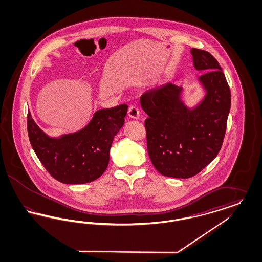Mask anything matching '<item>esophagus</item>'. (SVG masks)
Here are the masks:
<instances>
[{
	"instance_id": "34e87169",
	"label": "esophagus",
	"mask_w": 262,
	"mask_h": 262,
	"mask_svg": "<svg viewBox=\"0 0 262 262\" xmlns=\"http://www.w3.org/2000/svg\"><path fill=\"white\" fill-rule=\"evenodd\" d=\"M127 114H128L129 118H132V119H136V120H137V119L139 118V110L137 109V107H135V106H132V107L128 108Z\"/></svg>"
}]
</instances>
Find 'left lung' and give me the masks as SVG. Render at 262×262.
<instances>
[{
    "mask_svg": "<svg viewBox=\"0 0 262 262\" xmlns=\"http://www.w3.org/2000/svg\"><path fill=\"white\" fill-rule=\"evenodd\" d=\"M204 96L193 107L186 104L184 88L167 84L144 93L140 105L145 120L147 149L155 169L166 177L187 179L199 174L221 149L231 92L217 60L206 51L190 50Z\"/></svg>",
    "mask_w": 262,
    "mask_h": 262,
    "instance_id": "8db88e82",
    "label": "left lung"
}]
</instances>
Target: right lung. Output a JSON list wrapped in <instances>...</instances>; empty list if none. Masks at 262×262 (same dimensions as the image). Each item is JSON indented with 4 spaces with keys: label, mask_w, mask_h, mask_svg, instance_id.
<instances>
[{
    "label": "right lung",
    "mask_w": 262,
    "mask_h": 262,
    "mask_svg": "<svg viewBox=\"0 0 262 262\" xmlns=\"http://www.w3.org/2000/svg\"><path fill=\"white\" fill-rule=\"evenodd\" d=\"M127 105L101 109L83 128L61 137L45 134L27 114L31 146L45 169L57 181L80 185L98 179L110 159L113 139L125 124Z\"/></svg>",
    "instance_id": "add662e5"
}]
</instances>
